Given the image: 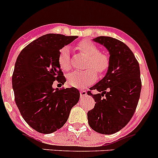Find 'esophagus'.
Returning a JSON list of instances; mask_svg holds the SVG:
<instances>
[{
	"label": "esophagus",
	"instance_id": "esophagus-1",
	"mask_svg": "<svg viewBox=\"0 0 158 158\" xmlns=\"http://www.w3.org/2000/svg\"><path fill=\"white\" fill-rule=\"evenodd\" d=\"M80 95H81V98H84L85 96L87 95V91L86 90H81L80 91Z\"/></svg>",
	"mask_w": 158,
	"mask_h": 158
}]
</instances>
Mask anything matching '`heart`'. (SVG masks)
I'll return each instance as SVG.
<instances>
[{
    "instance_id": "heart-1",
    "label": "heart",
    "mask_w": 158,
    "mask_h": 158,
    "mask_svg": "<svg viewBox=\"0 0 158 158\" xmlns=\"http://www.w3.org/2000/svg\"><path fill=\"white\" fill-rule=\"evenodd\" d=\"M81 54L88 56L85 71H75L67 77L69 85L77 88H82L93 84L97 79V73H104L110 67V57L106 53L100 52L98 46L89 40H82L77 46ZM58 63L60 69L69 71L71 69L69 58V49L68 47H63L60 50Z\"/></svg>"
}]
</instances>
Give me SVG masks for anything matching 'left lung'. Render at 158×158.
<instances>
[{
    "label": "left lung",
    "mask_w": 158,
    "mask_h": 158,
    "mask_svg": "<svg viewBox=\"0 0 158 158\" xmlns=\"http://www.w3.org/2000/svg\"><path fill=\"white\" fill-rule=\"evenodd\" d=\"M94 40L107 48L110 64L106 76L87 92L96 102L87 114L89 125L99 133L113 134L123 129L135 113L141 89L139 64L121 40L103 36ZM91 90L98 94H93Z\"/></svg>",
    "instance_id": "1"
}]
</instances>
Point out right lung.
Listing matches in <instances>:
<instances>
[{
  "instance_id": "obj_1",
  "label": "right lung",
  "mask_w": 158,
  "mask_h": 158,
  "mask_svg": "<svg viewBox=\"0 0 158 158\" xmlns=\"http://www.w3.org/2000/svg\"><path fill=\"white\" fill-rule=\"evenodd\" d=\"M48 33L29 43L17 56L12 83L15 102L27 124L41 133H52L65 124L80 92L72 87L53 89V81L64 85L58 63L60 49L77 38Z\"/></svg>"
}]
</instances>
